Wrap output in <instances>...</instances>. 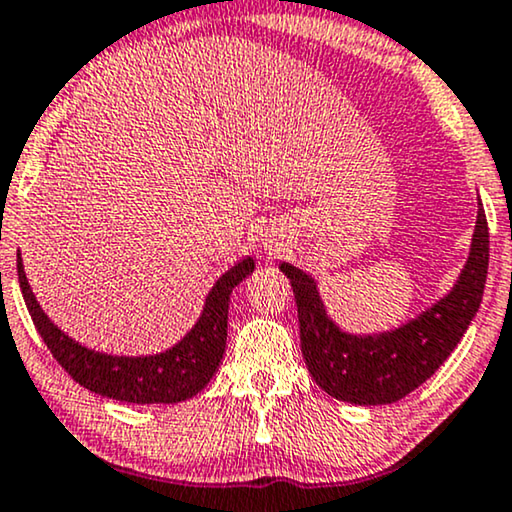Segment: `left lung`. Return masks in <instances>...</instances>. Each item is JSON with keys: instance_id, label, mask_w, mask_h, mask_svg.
<instances>
[{"instance_id": "1", "label": "left lung", "mask_w": 512, "mask_h": 512, "mask_svg": "<svg viewBox=\"0 0 512 512\" xmlns=\"http://www.w3.org/2000/svg\"><path fill=\"white\" fill-rule=\"evenodd\" d=\"M487 267L489 229L478 199L466 264L452 290L403 325L360 335L330 318L316 278L290 262L278 264L295 292L302 356L313 381L332 398L363 407L398 403L433 377L480 309Z\"/></svg>"}]
</instances>
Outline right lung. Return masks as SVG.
Instances as JSON below:
<instances>
[{
  "label": "right lung",
  "instance_id": "1",
  "mask_svg": "<svg viewBox=\"0 0 512 512\" xmlns=\"http://www.w3.org/2000/svg\"><path fill=\"white\" fill-rule=\"evenodd\" d=\"M255 271L250 255L231 264L213 283L192 330L159 353L119 356L77 342L46 316L27 283L23 257L18 250V283L32 323L49 346L53 358L74 381L88 391L135 405H175L194 398L215 377L227 349V320L231 292Z\"/></svg>",
  "mask_w": 512,
  "mask_h": 512
}]
</instances>
